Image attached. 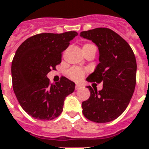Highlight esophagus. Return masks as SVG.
Wrapping results in <instances>:
<instances>
[{"mask_svg":"<svg viewBox=\"0 0 149 149\" xmlns=\"http://www.w3.org/2000/svg\"><path fill=\"white\" fill-rule=\"evenodd\" d=\"M81 88V85L79 84H76V87H75V89L76 90H79Z\"/></svg>","mask_w":149,"mask_h":149,"instance_id":"34e87169","label":"esophagus"}]
</instances>
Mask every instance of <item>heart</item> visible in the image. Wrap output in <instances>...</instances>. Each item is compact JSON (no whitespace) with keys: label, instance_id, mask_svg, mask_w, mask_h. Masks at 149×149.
Returning <instances> with one entry per match:
<instances>
[{"label":"heart","instance_id":"b5f03b06","mask_svg":"<svg viewBox=\"0 0 149 149\" xmlns=\"http://www.w3.org/2000/svg\"><path fill=\"white\" fill-rule=\"evenodd\" d=\"M95 47L92 44H85L84 46L83 47V49L87 48V47ZM68 76L70 77V79H72V80L75 81H79L80 79H82L84 76V71L79 68L77 67H73L71 68L69 71H68Z\"/></svg>","mask_w":149,"mask_h":149}]
</instances>
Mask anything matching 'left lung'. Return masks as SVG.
Listing matches in <instances>:
<instances>
[{
    "mask_svg": "<svg viewBox=\"0 0 149 149\" xmlns=\"http://www.w3.org/2000/svg\"><path fill=\"white\" fill-rule=\"evenodd\" d=\"M80 37L95 43L99 51V63L87 78L102 83L97 91L82 102L85 117L95 123H108L119 117L127 109L136 85L137 62L130 46L119 34L108 28H96L80 33Z\"/></svg>",
    "mask_w": 149,
    "mask_h": 149,
    "instance_id": "1",
    "label": "left lung"
}]
</instances>
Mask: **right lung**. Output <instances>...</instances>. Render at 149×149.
I'll return each instance as SVG.
<instances>
[{
  "mask_svg": "<svg viewBox=\"0 0 149 149\" xmlns=\"http://www.w3.org/2000/svg\"><path fill=\"white\" fill-rule=\"evenodd\" d=\"M77 35L76 31L37 34L17 49L11 63L13 90L22 108L34 119L58 117L65 98L74 91L75 83L66 77L52 84L47 75L61 63L62 53Z\"/></svg>",
  "mask_w": 149,
  "mask_h": 149,
  "instance_id": "add662e5",
  "label": "right lung"
}]
</instances>
